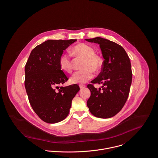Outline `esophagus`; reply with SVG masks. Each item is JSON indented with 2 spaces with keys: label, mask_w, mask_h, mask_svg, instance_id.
<instances>
[{
  "label": "esophagus",
  "mask_w": 158,
  "mask_h": 158,
  "mask_svg": "<svg viewBox=\"0 0 158 158\" xmlns=\"http://www.w3.org/2000/svg\"><path fill=\"white\" fill-rule=\"evenodd\" d=\"M79 87H80L81 89H83V88H85V85H79Z\"/></svg>",
  "instance_id": "1"
}]
</instances>
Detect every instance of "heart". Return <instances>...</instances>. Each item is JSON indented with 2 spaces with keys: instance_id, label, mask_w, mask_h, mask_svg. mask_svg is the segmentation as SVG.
<instances>
[{
  "instance_id": "heart-1",
  "label": "heart",
  "mask_w": 158,
  "mask_h": 158,
  "mask_svg": "<svg viewBox=\"0 0 158 158\" xmlns=\"http://www.w3.org/2000/svg\"><path fill=\"white\" fill-rule=\"evenodd\" d=\"M73 53L78 57L84 59L82 65L83 70L76 71L71 77L72 83L85 84L91 79L94 75V71L100 70L103 60L101 57L95 53L93 47L85 43H80L72 49ZM59 65L62 70L71 73L73 71V62L67 54H63L59 59Z\"/></svg>"
}]
</instances>
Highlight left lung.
<instances>
[{"label": "left lung", "mask_w": 158, "mask_h": 158, "mask_svg": "<svg viewBox=\"0 0 158 158\" xmlns=\"http://www.w3.org/2000/svg\"><path fill=\"white\" fill-rule=\"evenodd\" d=\"M98 44L104 59L101 72L88 84L91 91L87 106L91 113L100 118H110L118 114L125 105L132 81L131 63L120 45L102 37L85 39ZM102 83L101 90L93 84Z\"/></svg>", "instance_id": "obj_1"}]
</instances>
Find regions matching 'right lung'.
Instances as JSON below:
<instances>
[{"mask_svg":"<svg viewBox=\"0 0 158 158\" xmlns=\"http://www.w3.org/2000/svg\"><path fill=\"white\" fill-rule=\"evenodd\" d=\"M76 39L48 40L31 51L25 68V87L36 114L44 122L54 123L68 116L71 102L80 88L77 84L58 85L69 78L61 70L59 59Z\"/></svg>","mask_w":158,"mask_h":158,"instance_id":"obj_1","label":"right lung"}]
</instances>
